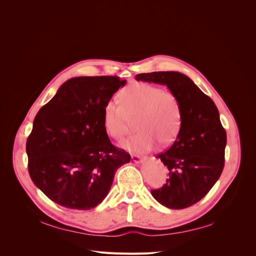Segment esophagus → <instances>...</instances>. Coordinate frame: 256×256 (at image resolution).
<instances>
[{
	"instance_id": "esophagus-1",
	"label": "esophagus",
	"mask_w": 256,
	"mask_h": 256,
	"mask_svg": "<svg viewBox=\"0 0 256 256\" xmlns=\"http://www.w3.org/2000/svg\"><path fill=\"white\" fill-rule=\"evenodd\" d=\"M132 162L136 163V164H142L144 160H145V158H140L139 156H136V154H132Z\"/></svg>"
}]
</instances>
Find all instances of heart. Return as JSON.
Wrapping results in <instances>:
<instances>
[{"label":"heart","mask_w":256,"mask_h":256,"mask_svg":"<svg viewBox=\"0 0 256 256\" xmlns=\"http://www.w3.org/2000/svg\"><path fill=\"white\" fill-rule=\"evenodd\" d=\"M120 105L108 102L102 110L104 126L115 139L122 138L136 119L138 130L120 143L130 152L143 154L152 150L160 142L166 146L178 135L182 109L178 98L170 91L152 84L132 83L118 94Z\"/></svg>","instance_id":"b5f03b06"}]
</instances>
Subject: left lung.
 Wrapping results in <instances>:
<instances>
[{"mask_svg":"<svg viewBox=\"0 0 256 256\" xmlns=\"http://www.w3.org/2000/svg\"><path fill=\"white\" fill-rule=\"evenodd\" d=\"M142 82L165 85L178 98L182 124L170 148L156 156L169 170L163 188L152 190L162 206L182 210L197 204L219 180L224 167L226 132L210 98L178 72L140 74Z\"/></svg>","mask_w":256,"mask_h":256,"instance_id":"obj_1","label":"left lung"}]
</instances>
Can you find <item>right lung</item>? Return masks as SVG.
<instances>
[{"label":"right lung","instance_id":"obj_1","mask_svg":"<svg viewBox=\"0 0 256 256\" xmlns=\"http://www.w3.org/2000/svg\"><path fill=\"white\" fill-rule=\"evenodd\" d=\"M126 84L117 76H76L37 113L26 140L31 180L52 201L87 210L109 194L116 170L130 156L111 143L102 110Z\"/></svg>","mask_w":256,"mask_h":256}]
</instances>
